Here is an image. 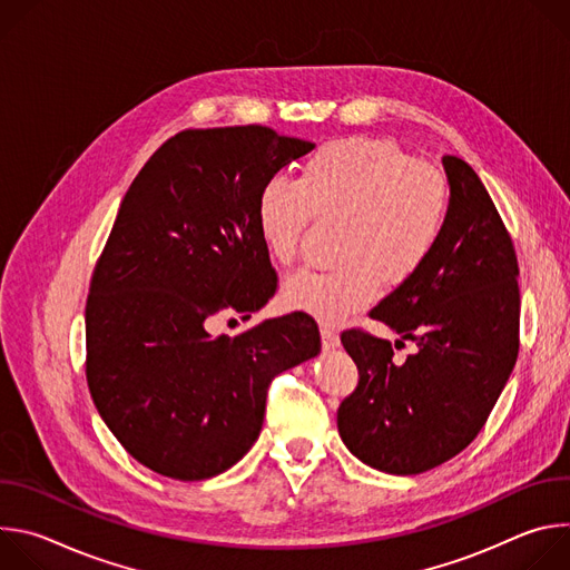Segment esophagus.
<instances>
[{
  "label": "esophagus",
  "instance_id": "1",
  "mask_svg": "<svg viewBox=\"0 0 570 570\" xmlns=\"http://www.w3.org/2000/svg\"><path fill=\"white\" fill-rule=\"evenodd\" d=\"M320 336H322V345L324 350H334L341 345L338 332L332 327V324H320Z\"/></svg>",
  "mask_w": 570,
  "mask_h": 570
}]
</instances>
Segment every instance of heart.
I'll return each mask as SVG.
<instances>
[{
    "label": "heart",
    "instance_id": "heart-1",
    "mask_svg": "<svg viewBox=\"0 0 570 570\" xmlns=\"http://www.w3.org/2000/svg\"><path fill=\"white\" fill-rule=\"evenodd\" d=\"M343 218L336 262L284 284V302L322 322H338L385 286L411 282L446 227L444 176L385 139H341L317 148L297 183L271 178L257 196V227L268 257L293 266L311 218Z\"/></svg>",
    "mask_w": 570,
    "mask_h": 570
}]
</instances>
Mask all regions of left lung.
<instances>
[{
	"label": "left lung",
	"instance_id": "1",
	"mask_svg": "<svg viewBox=\"0 0 570 570\" xmlns=\"http://www.w3.org/2000/svg\"><path fill=\"white\" fill-rule=\"evenodd\" d=\"M451 198L444 234L426 266L370 317L413 341L403 363L392 343L363 330L341 334L358 367L338 409V433L365 464L413 475L466 449L490 417L519 356V262L512 236L480 183L444 155Z\"/></svg>",
	"mask_w": 570,
	"mask_h": 570
}]
</instances>
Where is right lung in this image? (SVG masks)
Segmentation results:
<instances>
[{
	"label": "right lung",
	"instance_id": "obj_1",
	"mask_svg": "<svg viewBox=\"0 0 570 570\" xmlns=\"http://www.w3.org/2000/svg\"><path fill=\"white\" fill-rule=\"evenodd\" d=\"M313 144L266 126L183 130L126 191L86 304V376L99 415L144 466L174 480L223 473L259 438L271 381L320 352L295 311L234 338L277 291L257 196Z\"/></svg>",
	"mask_w": 570,
	"mask_h": 570
}]
</instances>
